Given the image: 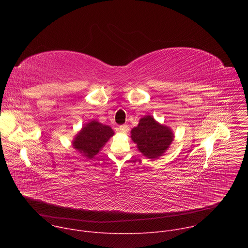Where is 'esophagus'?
<instances>
[{
  "label": "esophagus",
  "mask_w": 248,
  "mask_h": 248,
  "mask_svg": "<svg viewBox=\"0 0 248 248\" xmlns=\"http://www.w3.org/2000/svg\"><path fill=\"white\" fill-rule=\"evenodd\" d=\"M119 130L123 133H126L127 130H128V125L127 124H123V125H120L119 126Z\"/></svg>",
  "instance_id": "obj_1"
}]
</instances>
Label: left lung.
<instances>
[{"mask_svg": "<svg viewBox=\"0 0 248 248\" xmlns=\"http://www.w3.org/2000/svg\"><path fill=\"white\" fill-rule=\"evenodd\" d=\"M131 138L145 157L155 159L169 148L173 136L168 126L159 124L151 116H147L132 128Z\"/></svg>", "mask_w": 248, "mask_h": 248, "instance_id": "left-lung-1", "label": "left lung"}]
</instances>
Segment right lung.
<instances>
[{"mask_svg":"<svg viewBox=\"0 0 248 248\" xmlns=\"http://www.w3.org/2000/svg\"><path fill=\"white\" fill-rule=\"evenodd\" d=\"M113 135L114 131L110 126L93 121L78 134L74 141V147L83 156L93 158Z\"/></svg>","mask_w":248,"mask_h":248,"instance_id":"obj_1","label":"right lung"}]
</instances>
